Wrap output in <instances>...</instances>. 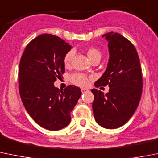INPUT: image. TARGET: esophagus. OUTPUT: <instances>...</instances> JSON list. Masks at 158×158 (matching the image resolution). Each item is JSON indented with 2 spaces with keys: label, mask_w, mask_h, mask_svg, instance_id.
Listing matches in <instances>:
<instances>
[{
  "label": "esophagus",
  "mask_w": 158,
  "mask_h": 158,
  "mask_svg": "<svg viewBox=\"0 0 158 158\" xmlns=\"http://www.w3.org/2000/svg\"><path fill=\"white\" fill-rule=\"evenodd\" d=\"M81 91H82V93H85L86 91H88V89L85 88H81Z\"/></svg>",
  "instance_id": "1"
}]
</instances>
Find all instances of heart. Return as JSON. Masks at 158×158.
Returning a JSON list of instances; mask_svg holds the SVG:
<instances>
[{
	"instance_id": "b5f03b06",
	"label": "heart",
	"mask_w": 158,
	"mask_h": 158,
	"mask_svg": "<svg viewBox=\"0 0 158 158\" xmlns=\"http://www.w3.org/2000/svg\"><path fill=\"white\" fill-rule=\"evenodd\" d=\"M87 56L89 59L90 61L93 59H96L97 57L101 58V52L96 48L93 47H89L85 51ZM73 57V52L72 51L69 52L66 55H65V58H64V63L65 65H69L71 62L72 59ZM70 80L75 85H79V86H85L88 84V78L85 76V75L82 74V73H75V74L72 75L70 77Z\"/></svg>"
}]
</instances>
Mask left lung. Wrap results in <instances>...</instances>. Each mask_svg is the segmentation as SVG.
<instances>
[{
    "mask_svg": "<svg viewBox=\"0 0 158 158\" xmlns=\"http://www.w3.org/2000/svg\"><path fill=\"white\" fill-rule=\"evenodd\" d=\"M108 42L109 61L106 71L95 86L109 85V92L93 89V114L96 121L106 129L123 126L131 118L140 102L143 88L140 59L135 47L120 34L102 35Z\"/></svg>",
    "mask_w": 158,
    "mask_h": 158,
    "instance_id": "1",
    "label": "left lung"
}]
</instances>
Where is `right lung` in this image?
I'll list each match as a JSON object with an SVG mask.
<instances>
[{
	"instance_id": "right-lung-1",
	"label": "right lung",
	"mask_w": 158,
	"mask_h": 158,
	"mask_svg": "<svg viewBox=\"0 0 158 158\" xmlns=\"http://www.w3.org/2000/svg\"><path fill=\"white\" fill-rule=\"evenodd\" d=\"M72 46L60 38L42 34L26 47L19 64L18 82L26 111L39 126L59 131L69 124L70 113L81 96V89L54 85L65 73L64 58Z\"/></svg>"
}]
</instances>
